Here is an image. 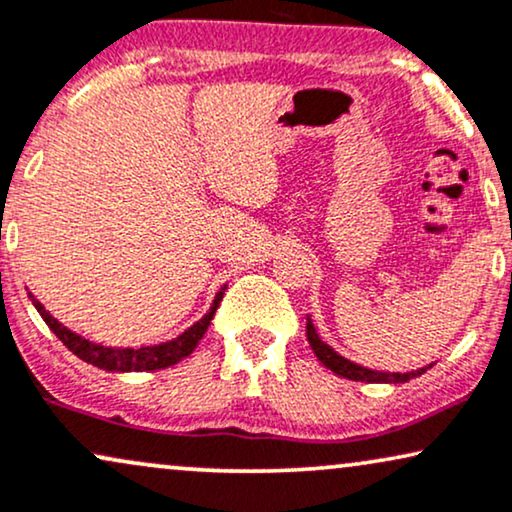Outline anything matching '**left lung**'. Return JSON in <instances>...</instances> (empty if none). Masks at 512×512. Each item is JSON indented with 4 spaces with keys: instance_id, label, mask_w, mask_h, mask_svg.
<instances>
[{
    "instance_id": "1",
    "label": "left lung",
    "mask_w": 512,
    "mask_h": 512,
    "mask_svg": "<svg viewBox=\"0 0 512 512\" xmlns=\"http://www.w3.org/2000/svg\"><path fill=\"white\" fill-rule=\"evenodd\" d=\"M307 340L314 349L316 359H319L323 366L331 368V371L335 375H340V378L359 380V383H409V380L418 378V375H423L425 371H428V368H432V364H430V366L418 368V371L390 373V371H375V368H366L361 364H354V361L345 359L342 354L335 352L331 345H326V342L319 338V331H316L309 316H307Z\"/></svg>"
}]
</instances>
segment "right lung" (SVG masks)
Masks as SVG:
<instances>
[{
  "instance_id": "obj_1",
  "label": "right lung",
  "mask_w": 512,
  "mask_h": 512,
  "mask_svg": "<svg viewBox=\"0 0 512 512\" xmlns=\"http://www.w3.org/2000/svg\"><path fill=\"white\" fill-rule=\"evenodd\" d=\"M226 286L219 288V293L212 300L210 312L203 316V319L193 323L191 328H186L184 333L177 335V338L160 342V345H148V347H103L99 342H92L82 335H77L70 331V328L63 326L61 321L54 319L44 304L37 300L35 295L28 293V297L35 304V309L40 312V316L44 319V323L54 331V335L58 340L66 345L75 357H80L87 364L99 366L103 371H113V373H129V371H158V368H167L179 364L181 359H186L193 349L198 347V342L203 340L205 331H208L212 316H215L219 302H222Z\"/></svg>"
}]
</instances>
